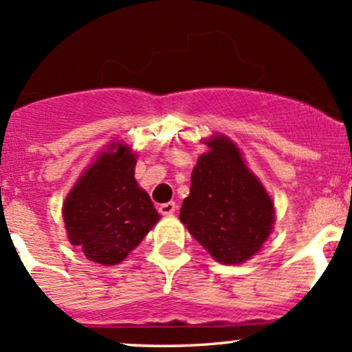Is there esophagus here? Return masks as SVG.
<instances>
[{"label": "esophagus", "mask_w": 352, "mask_h": 352, "mask_svg": "<svg viewBox=\"0 0 352 352\" xmlns=\"http://www.w3.org/2000/svg\"><path fill=\"white\" fill-rule=\"evenodd\" d=\"M175 210H177L175 201H167V204H162L159 207V212L162 213V215H172V213L175 212Z\"/></svg>", "instance_id": "1"}]
</instances>
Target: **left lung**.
<instances>
[{
	"label": "left lung",
	"mask_w": 352,
	"mask_h": 352,
	"mask_svg": "<svg viewBox=\"0 0 352 352\" xmlns=\"http://www.w3.org/2000/svg\"><path fill=\"white\" fill-rule=\"evenodd\" d=\"M208 147L193 167L180 220L217 261L243 263L272 232L273 201L246 168L235 144L218 135Z\"/></svg>",
	"instance_id": "obj_1"
}]
</instances>
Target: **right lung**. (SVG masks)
<instances>
[{"instance_id":"1","label":"right lung","mask_w":352,"mask_h":352,"mask_svg":"<svg viewBox=\"0 0 352 352\" xmlns=\"http://www.w3.org/2000/svg\"><path fill=\"white\" fill-rule=\"evenodd\" d=\"M135 157L117 144L116 153H100L64 201L67 236L91 261L117 265L159 220L147 192L134 179Z\"/></svg>"}]
</instances>
